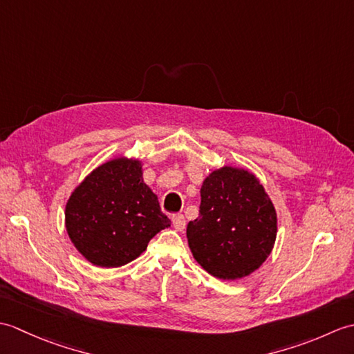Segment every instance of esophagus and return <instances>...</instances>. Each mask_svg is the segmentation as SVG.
I'll use <instances>...</instances> for the list:
<instances>
[{
    "label": "esophagus",
    "instance_id": "34e87169",
    "mask_svg": "<svg viewBox=\"0 0 354 354\" xmlns=\"http://www.w3.org/2000/svg\"><path fill=\"white\" fill-rule=\"evenodd\" d=\"M173 227L176 231H184L185 230V217L183 214H173L171 216Z\"/></svg>",
    "mask_w": 354,
    "mask_h": 354
}]
</instances>
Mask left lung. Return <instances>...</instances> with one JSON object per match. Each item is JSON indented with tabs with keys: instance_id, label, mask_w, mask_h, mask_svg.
Here are the masks:
<instances>
[{
	"instance_id": "8db88e82",
	"label": "left lung",
	"mask_w": 354,
	"mask_h": 354,
	"mask_svg": "<svg viewBox=\"0 0 354 354\" xmlns=\"http://www.w3.org/2000/svg\"><path fill=\"white\" fill-rule=\"evenodd\" d=\"M277 239V212L260 179L246 169L223 165L201 187L199 216L187 225L194 260L221 280L255 272Z\"/></svg>"
}]
</instances>
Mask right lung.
Wrapping results in <instances>:
<instances>
[{"label":"right lung","instance_id":"add662e5","mask_svg":"<svg viewBox=\"0 0 354 354\" xmlns=\"http://www.w3.org/2000/svg\"><path fill=\"white\" fill-rule=\"evenodd\" d=\"M170 221L142 179V161L117 156L85 176L65 205L74 248L99 268H120L146 251Z\"/></svg>","mask_w":354,"mask_h":354}]
</instances>
